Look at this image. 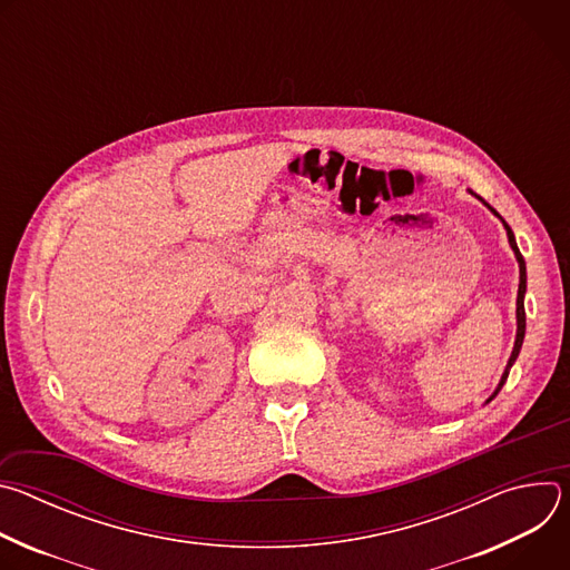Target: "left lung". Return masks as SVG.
I'll list each match as a JSON object with an SVG mask.
<instances>
[{"mask_svg": "<svg viewBox=\"0 0 570 570\" xmlns=\"http://www.w3.org/2000/svg\"><path fill=\"white\" fill-rule=\"evenodd\" d=\"M469 194L471 196H475L487 209H490L494 216H499L501 218V214L492 207V205H487L475 191H471L469 189ZM501 223H503V227H505V232H508V240H510V248H512V253H514V257H517V262H519V295H517V341H514V350H512V356H510V361H508V365H505V372H503V376H501V381H499V385H497V390L492 392V396L487 399L484 403H490L499 392H501V387L505 385V381H508V374H510V370H512V365L517 363V358H519V352H521V345H523V338H525V306H523V299H525V282H528V275H525V262H523V255L519 253V246H517V238H514V232H512V227L501 218Z\"/></svg>", "mask_w": 570, "mask_h": 570, "instance_id": "left-lung-1", "label": "left lung"}]
</instances>
